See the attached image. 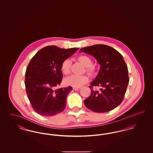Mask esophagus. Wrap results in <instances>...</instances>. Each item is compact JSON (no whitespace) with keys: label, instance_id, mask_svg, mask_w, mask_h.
Listing matches in <instances>:
<instances>
[{"label":"esophagus","instance_id":"34e87169","mask_svg":"<svg viewBox=\"0 0 153 153\" xmlns=\"http://www.w3.org/2000/svg\"><path fill=\"white\" fill-rule=\"evenodd\" d=\"M73 89L74 90V91H79L81 89V88L80 87H73Z\"/></svg>","mask_w":153,"mask_h":153}]
</instances>
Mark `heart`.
I'll use <instances>...</instances> for the list:
<instances>
[{"mask_svg": "<svg viewBox=\"0 0 153 153\" xmlns=\"http://www.w3.org/2000/svg\"><path fill=\"white\" fill-rule=\"evenodd\" d=\"M78 60L86 67V72L89 76H93L96 71L95 66L92 64V59L87 55H81L78 57ZM71 61L69 59H66L61 64V69L62 72L67 74L70 72ZM88 81V78L85 75H75L73 74L67 77L65 80L66 84L73 87H80L86 84Z\"/></svg>", "mask_w": 153, "mask_h": 153, "instance_id": "obj_1", "label": "heart"}]
</instances>
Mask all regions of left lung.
<instances>
[{"instance_id": "left-lung-1", "label": "left lung", "mask_w": 153, "mask_h": 153, "mask_svg": "<svg viewBox=\"0 0 153 153\" xmlns=\"http://www.w3.org/2000/svg\"><path fill=\"white\" fill-rule=\"evenodd\" d=\"M93 56L100 65L97 76L89 87L90 96L84 100L88 109L103 113L115 108L123 100L129 82L128 71L122 54L105 45H94L80 50ZM99 86L100 91L93 87Z\"/></svg>"}]
</instances>
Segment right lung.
Wrapping results in <instances>:
<instances>
[{"mask_svg": "<svg viewBox=\"0 0 153 153\" xmlns=\"http://www.w3.org/2000/svg\"><path fill=\"white\" fill-rule=\"evenodd\" d=\"M78 49L48 46L31 58L26 68L25 84L30 104L38 114L51 117L65 108L67 96L73 88H55L62 81V62Z\"/></svg>", "mask_w": 153, "mask_h": 153, "instance_id": "obj_1", "label": "right lung"}]
</instances>
